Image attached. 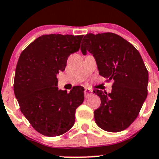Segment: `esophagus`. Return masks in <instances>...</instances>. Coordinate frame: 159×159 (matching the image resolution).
Wrapping results in <instances>:
<instances>
[{
	"mask_svg": "<svg viewBox=\"0 0 159 159\" xmlns=\"http://www.w3.org/2000/svg\"><path fill=\"white\" fill-rule=\"evenodd\" d=\"M93 92H92V90L89 89H84V97L87 98L90 97L91 95H92Z\"/></svg>",
	"mask_w": 159,
	"mask_h": 159,
	"instance_id": "obj_1",
	"label": "esophagus"
}]
</instances>
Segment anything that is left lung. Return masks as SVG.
<instances>
[{
  "instance_id": "left-lung-1",
  "label": "left lung",
  "mask_w": 159,
  "mask_h": 159,
  "mask_svg": "<svg viewBox=\"0 0 159 159\" xmlns=\"http://www.w3.org/2000/svg\"><path fill=\"white\" fill-rule=\"evenodd\" d=\"M84 55L91 53L99 75L113 80L111 93L94 90L101 106L94 111L98 127L110 132L127 129L135 120L148 94V72L140 53L114 33L87 34L81 42Z\"/></svg>"
}]
</instances>
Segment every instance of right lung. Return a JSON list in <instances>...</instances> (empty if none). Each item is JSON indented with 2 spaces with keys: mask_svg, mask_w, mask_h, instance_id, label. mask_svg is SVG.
I'll use <instances>...</instances> for the list:
<instances>
[{
  "mask_svg": "<svg viewBox=\"0 0 159 159\" xmlns=\"http://www.w3.org/2000/svg\"><path fill=\"white\" fill-rule=\"evenodd\" d=\"M83 35L45 34L20 54L14 91L23 115L32 127L49 137L67 132L75 121V111L84 102V89L69 93L59 90L57 75L65 69L70 54L80 48Z\"/></svg>",
  "mask_w": 159,
  "mask_h": 159,
  "instance_id": "right-lung-1",
  "label": "right lung"
}]
</instances>
